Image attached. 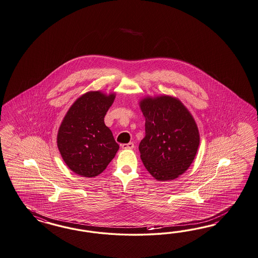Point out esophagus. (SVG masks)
I'll use <instances>...</instances> for the list:
<instances>
[{"label":"esophagus","instance_id":"1","mask_svg":"<svg viewBox=\"0 0 258 258\" xmlns=\"http://www.w3.org/2000/svg\"><path fill=\"white\" fill-rule=\"evenodd\" d=\"M121 147H122L123 149H133V147H134V144L131 142L128 144H123Z\"/></svg>","mask_w":258,"mask_h":258}]
</instances>
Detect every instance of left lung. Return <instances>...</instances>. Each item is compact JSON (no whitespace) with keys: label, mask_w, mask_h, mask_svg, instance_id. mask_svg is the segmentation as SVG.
<instances>
[{"label":"left lung","mask_w":258,"mask_h":258,"mask_svg":"<svg viewBox=\"0 0 258 258\" xmlns=\"http://www.w3.org/2000/svg\"><path fill=\"white\" fill-rule=\"evenodd\" d=\"M146 117V136L139 145L141 159L159 181L184 174L195 160L200 136L195 119L177 98L147 97L140 101Z\"/></svg>","instance_id":"1"}]
</instances>
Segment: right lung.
Wrapping results in <instances>:
<instances>
[{
	"instance_id": "1",
	"label": "right lung",
	"mask_w": 258,
	"mask_h": 258,
	"mask_svg": "<svg viewBox=\"0 0 258 258\" xmlns=\"http://www.w3.org/2000/svg\"><path fill=\"white\" fill-rule=\"evenodd\" d=\"M114 98V94L87 92L77 99L63 117L57 146L63 161L75 174L97 176L117 152L118 144L104 123Z\"/></svg>"
}]
</instances>
